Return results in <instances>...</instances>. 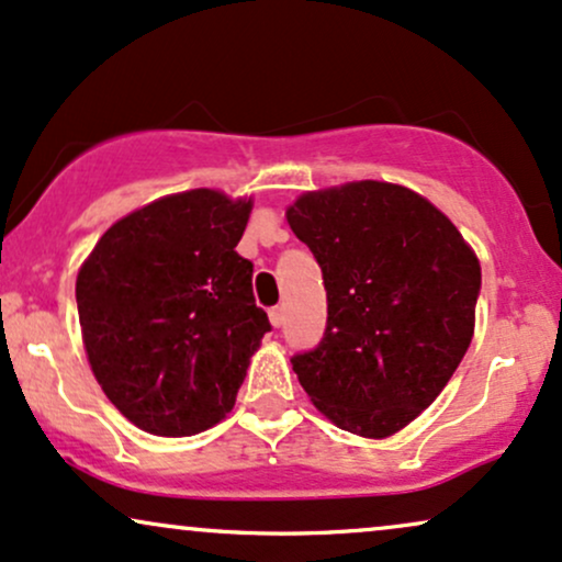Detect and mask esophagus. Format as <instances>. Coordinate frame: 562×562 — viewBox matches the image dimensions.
Returning a JSON list of instances; mask_svg holds the SVG:
<instances>
[{
  "instance_id": "obj_1",
  "label": "esophagus",
  "mask_w": 562,
  "mask_h": 562,
  "mask_svg": "<svg viewBox=\"0 0 562 562\" xmlns=\"http://www.w3.org/2000/svg\"><path fill=\"white\" fill-rule=\"evenodd\" d=\"M268 318H270V323H273V328H281V323H283V307H270Z\"/></svg>"
}]
</instances>
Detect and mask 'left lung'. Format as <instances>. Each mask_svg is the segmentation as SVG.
Returning <instances> with one entry per match:
<instances>
[{
    "instance_id": "obj_1",
    "label": "left lung",
    "mask_w": 562,
    "mask_h": 562,
    "mask_svg": "<svg viewBox=\"0 0 562 562\" xmlns=\"http://www.w3.org/2000/svg\"><path fill=\"white\" fill-rule=\"evenodd\" d=\"M323 270L328 321L292 360L310 402L366 439H386L439 397L476 328L481 266L454 223L418 191L349 181L286 207Z\"/></svg>"
}]
</instances>
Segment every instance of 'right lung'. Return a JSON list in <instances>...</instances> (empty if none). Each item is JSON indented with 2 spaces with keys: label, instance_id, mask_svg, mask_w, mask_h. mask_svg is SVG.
I'll list each match as a JSON object with an SVG mask.
<instances>
[{
  "label": "right lung",
  "instance_id": "right-lung-1",
  "mask_svg": "<svg viewBox=\"0 0 562 562\" xmlns=\"http://www.w3.org/2000/svg\"><path fill=\"white\" fill-rule=\"evenodd\" d=\"M252 196L189 189L134 210L78 268L91 373L131 424L191 437L221 424L270 323L236 252Z\"/></svg>",
  "mask_w": 562,
  "mask_h": 562
}]
</instances>
